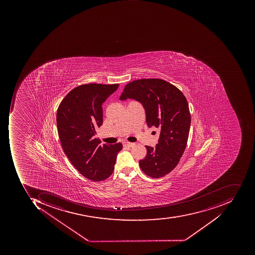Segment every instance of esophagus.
<instances>
[{"label": "esophagus", "instance_id": "esophagus-1", "mask_svg": "<svg viewBox=\"0 0 255 255\" xmlns=\"http://www.w3.org/2000/svg\"><path fill=\"white\" fill-rule=\"evenodd\" d=\"M134 143H131V142H128V141H124V147H128V148H131V147L133 146Z\"/></svg>", "mask_w": 255, "mask_h": 255}]
</instances>
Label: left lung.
Segmentation results:
<instances>
[{
    "label": "left lung",
    "instance_id": "left-lung-1",
    "mask_svg": "<svg viewBox=\"0 0 255 255\" xmlns=\"http://www.w3.org/2000/svg\"><path fill=\"white\" fill-rule=\"evenodd\" d=\"M132 99L145 109L149 128L160 130L155 148L145 145L147 154L140 160L142 172L151 178L172 172L183 155L191 125L189 108L184 94L161 79H141L126 85L120 100Z\"/></svg>",
    "mask_w": 255,
    "mask_h": 255
}]
</instances>
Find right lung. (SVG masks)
Wrapping results in <instances>:
<instances>
[{
	"label": "right lung",
	"mask_w": 255,
	"mask_h": 255,
	"mask_svg": "<svg viewBox=\"0 0 255 255\" xmlns=\"http://www.w3.org/2000/svg\"><path fill=\"white\" fill-rule=\"evenodd\" d=\"M119 84L88 83L73 89L57 112V126L62 148L78 172L100 182L114 172L120 142L100 145L96 128L103 124L102 105L118 89Z\"/></svg>",
	"instance_id": "right-lung-1"
}]
</instances>
